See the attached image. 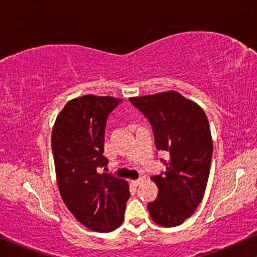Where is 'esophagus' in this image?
<instances>
[{
    "instance_id": "1",
    "label": "esophagus",
    "mask_w": 257,
    "mask_h": 257,
    "mask_svg": "<svg viewBox=\"0 0 257 257\" xmlns=\"http://www.w3.org/2000/svg\"><path fill=\"white\" fill-rule=\"evenodd\" d=\"M142 182H143V179H139V180H134V181H132V183H133V185H134V186H135V187H137V186H140Z\"/></svg>"
}]
</instances>
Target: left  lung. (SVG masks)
Here are the masks:
<instances>
[{
	"label": "left lung",
	"mask_w": 257,
	"mask_h": 257,
	"mask_svg": "<svg viewBox=\"0 0 257 257\" xmlns=\"http://www.w3.org/2000/svg\"><path fill=\"white\" fill-rule=\"evenodd\" d=\"M129 100L150 121L156 148L170 155L164 175L151 178L158 196L148 204L150 217L160 226H178L196 210L208 185L213 151L208 117L177 91Z\"/></svg>",
	"instance_id": "8db88e82"
}]
</instances>
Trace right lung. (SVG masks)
Here are the masks:
<instances>
[{"mask_svg":"<svg viewBox=\"0 0 257 257\" xmlns=\"http://www.w3.org/2000/svg\"><path fill=\"white\" fill-rule=\"evenodd\" d=\"M121 99L86 94L71 99L57 115L52 132L57 187L76 219L94 232H110L123 221L130 196L123 179L99 173L108 160L105 127Z\"/></svg>","mask_w":257,"mask_h":257,"instance_id":"obj_1","label":"right lung"}]
</instances>
